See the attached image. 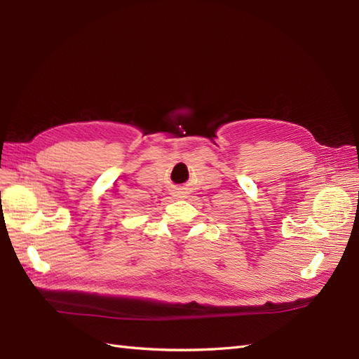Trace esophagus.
I'll return each mask as SVG.
<instances>
[{
	"label": "esophagus",
	"mask_w": 359,
	"mask_h": 359,
	"mask_svg": "<svg viewBox=\"0 0 359 359\" xmlns=\"http://www.w3.org/2000/svg\"><path fill=\"white\" fill-rule=\"evenodd\" d=\"M186 194H187L186 189H178L177 191H173V196H177V198H186Z\"/></svg>",
	"instance_id": "esophagus-1"
}]
</instances>
